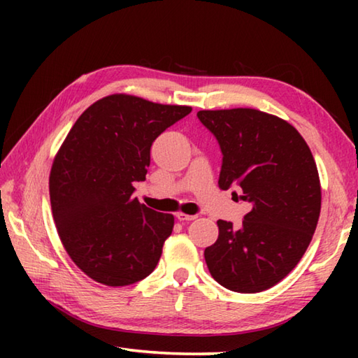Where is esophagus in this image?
Returning a JSON list of instances; mask_svg holds the SVG:
<instances>
[{
	"mask_svg": "<svg viewBox=\"0 0 358 358\" xmlns=\"http://www.w3.org/2000/svg\"><path fill=\"white\" fill-rule=\"evenodd\" d=\"M196 215H186V213H177V220L181 222H187V221H194L196 220Z\"/></svg>",
	"mask_w": 358,
	"mask_h": 358,
	"instance_id": "esophagus-1",
	"label": "esophagus"
}]
</instances>
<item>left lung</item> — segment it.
Listing matches in <instances>:
<instances>
[{"label":"left lung","instance_id":"8db88e82","mask_svg":"<svg viewBox=\"0 0 358 358\" xmlns=\"http://www.w3.org/2000/svg\"><path fill=\"white\" fill-rule=\"evenodd\" d=\"M197 117L222 151L217 185L240 186L251 203L240 229L217 221L205 262L226 289L262 292L284 280L311 243L322 202L316 161L300 132L276 115L224 108Z\"/></svg>","mask_w":358,"mask_h":358}]
</instances>
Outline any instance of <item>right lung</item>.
Segmentation results:
<instances>
[{"label": "right lung", "instance_id": "1", "mask_svg": "<svg viewBox=\"0 0 358 358\" xmlns=\"http://www.w3.org/2000/svg\"><path fill=\"white\" fill-rule=\"evenodd\" d=\"M189 106L110 94L90 106L53 159L48 191L57 232L78 268L110 287L147 278L173 230V215L132 197L143 181L150 148Z\"/></svg>", "mask_w": 358, "mask_h": 358}]
</instances>
